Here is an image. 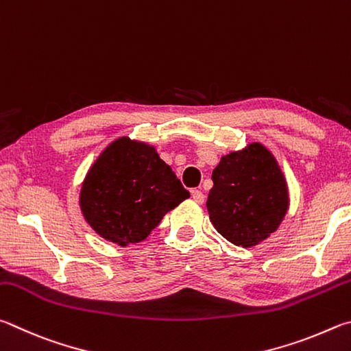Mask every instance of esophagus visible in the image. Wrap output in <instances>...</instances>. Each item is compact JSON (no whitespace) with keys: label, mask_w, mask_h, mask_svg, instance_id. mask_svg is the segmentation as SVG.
<instances>
[{"label":"esophagus","mask_w":351,"mask_h":351,"mask_svg":"<svg viewBox=\"0 0 351 351\" xmlns=\"http://www.w3.org/2000/svg\"><path fill=\"white\" fill-rule=\"evenodd\" d=\"M191 195H193L194 202H197V204H204V202H205V194L202 193L200 189H193Z\"/></svg>","instance_id":"1"}]
</instances>
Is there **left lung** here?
I'll return each instance as SVG.
<instances>
[{
  "label": "left lung",
  "instance_id": "8db88e82",
  "mask_svg": "<svg viewBox=\"0 0 351 351\" xmlns=\"http://www.w3.org/2000/svg\"><path fill=\"white\" fill-rule=\"evenodd\" d=\"M206 200L220 234L250 248L278 230L288 210V189L274 157L259 143L222 157Z\"/></svg>",
  "mask_w": 351,
  "mask_h": 351
}]
</instances>
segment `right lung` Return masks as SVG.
Here are the masks:
<instances>
[{"instance_id": "obj_1", "label": "right lung", "mask_w": 351, "mask_h": 351, "mask_svg": "<svg viewBox=\"0 0 351 351\" xmlns=\"http://www.w3.org/2000/svg\"><path fill=\"white\" fill-rule=\"evenodd\" d=\"M189 197L152 146L129 138L110 143L92 165L80 194L83 216L108 241H145L168 211Z\"/></svg>"}]
</instances>
